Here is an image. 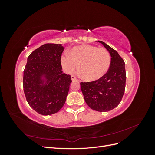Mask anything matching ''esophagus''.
I'll list each match as a JSON object with an SVG mask.
<instances>
[{"instance_id": "34e87169", "label": "esophagus", "mask_w": 155, "mask_h": 155, "mask_svg": "<svg viewBox=\"0 0 155 155\" xmlns=\"http://www.w3.org/2000/svg\"><path fill=\"white\" fill-rule=\"evenodd\" d=\"M71 79L74 81H78V79L75 77L74 76H71Z\"/></svg>"}]
</instances>
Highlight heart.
Wrapping results in <instances>:
<instances>
[{
	"label": "heart",
	"mask_w": 155,
	"mask_h": 155,
	"mask_svg": "<svg viewBox=\"0 0 155 155\" xmlns=\"http://www.w3.org/2000/svg\"><path fill=\"white\" fill-rule=\"evenodd\" d=\"M110 61V55L106 49L90 45L75 46L70 54H64L61 59L63 68L69 74L76 72L80 65L83 78L87 81L104 77L109 69Z\"/></svg>",
	"instance_id": "1"
}]
</instances>
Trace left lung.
<instances>
[{
  "mask_svg": "<svg viewBox=\"0 0 155 155\" xmlns=\"http://www.w3.org/2000/svg\"><path fill=\"white\" fill-rule=\"evenodd\" d=\"M109 51L111 57L109 70L104 77L91 82H81L86 104L99 112L111 110L119 105L124 94L126 72L124 59L104 42L97 41Z\"/></svg>",
  "mask_w": 155,
  "mask_h": 155,
  "instance_id": "obj_1",
  "label": "left lung"
}]
</instances>
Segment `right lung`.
I'll return each instance as SVG.
<instances>
[{
  "label": "right lung",
  "instance_id": "add662e5",
  "mask_svg": "<svg viewBox=\"0 0 155 155\" xmlns=\"http://www.w3.org/2000/svg\"><path fill=\"white\" fill-rule=\"evenodd\" d=\"M64 47L47 43L30 54L23 76V88L29 105L39 114L58 112L64 105L72 82L62 71L61 58Z\"/></svg>",
  "mask_w": 155,
  "mask_h": 155
}]
</instances>
